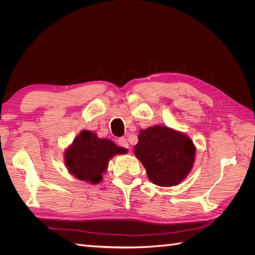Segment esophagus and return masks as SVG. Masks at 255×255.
<instances>
[{"mask_svg":"<svg viewBox=\"0 0 255 255\" xmlns=\"http://www.w3.org/2000/svg\"><path fill=\"white\" fill-rule=\"evenodd\" d=\"M118 144H119L120 146H122V148L128 149V140L126 139V138H119V139H118Z\"/></svg>","mask_w":255,"mask_h":255,"instance_id":"34e87169","label":"esophagus"}]
</instances>
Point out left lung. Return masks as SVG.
<instances>
[{
	"instance_id": "1",
	"label": "left lung",
	"mask_w": 255,
	"mask_h": 255,
	"mask_svg": "<svg viewBox=\"0 0 255 255\" xmlns=\"http://www.w3.org/2000/svg\"><path fill=\"white\" fill-rule=\"evenodd\" d=\"M134 153L153 184L171 187L190 173L196 159V145L183 132L157 125L140 129Z\"/></svg>"
}]
</instances>
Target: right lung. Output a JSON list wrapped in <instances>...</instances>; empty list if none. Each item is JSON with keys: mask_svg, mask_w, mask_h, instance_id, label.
<instances>
[{"mask_svg": "<svg viewBox=\"0 0 255 255\" xmlns=\"http://www.w3.org/2000/svg\"><path fill=\"white\" fill-rule=\"evenodd\" d=\"M127 151L110 139L99 138L96 133L83 129L65 150V165L69 173L95 185L103 180L109 161Z\"/></svg>", "mask_w": 255, "mask_h": 255, "instance_id": "obj_1", "label": "right lung"}]
</instances>
